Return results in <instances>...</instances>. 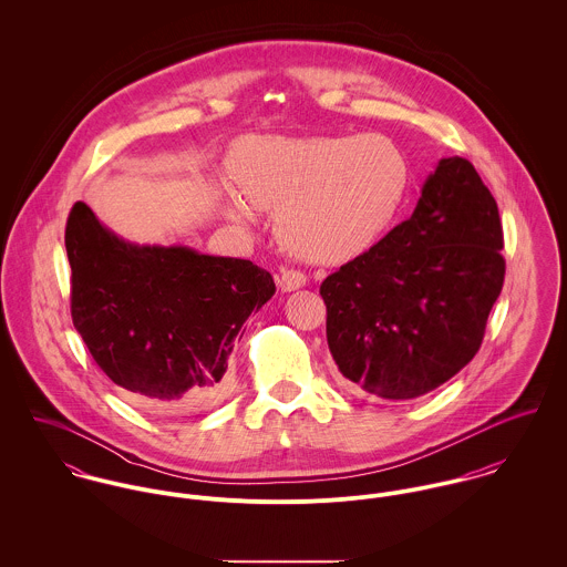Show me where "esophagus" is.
I'll list each match as a JSON object with an SVG mask.
<instances>
[{"instance_id":"esophagus-1","label":"esophagus","mask_w":567,"mask_h":567,"mask_svg":"<svg viewBox=\"0 0 567 567\" xmlns=\"http://www.w3.org/2000/svg\"><path fill=\"white\" fill-rule=\"evenodd\" d=\"M308 281V277L301 272V270H295V268H286L281 270V275L277 277V284L281 288V292H295L299 288H303Z\"/></svg>"}]
</instances>
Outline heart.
<instances>
[{
	"label": "heart",
	"instance_id": "1",
	"mask_svg": "<svg viewBox=\"0 0 567 567\" xmlns=\"http://www.w3.org/2000/svg\"><path fill=\"white\" fill-rule=\"evenodd\" d=\"M231 174L245 194L223 185L231 220L252 223L249 199L277 209L284 246L327 264L353 259L378 243L408 187L404 155L382 135L248 137L231 155Z\"/></svg>",
	"mask_w": 567,
	"mask_h": 567
}]
</instances>
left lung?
<instances>
[{"label":"left lung","instance_id":"1","mask_svg":"<svg viewBox=\"0 0 567 567\" xmlns=\"http://www.w3.org/2000/svg\"><path fill=\"white\" fill-rule=\"evenodd\" d=\"M502 246L497 205L476 167L441 159L412 216L321 286L342 378L386 400L454 378L478 353L502 292Z\"/></svg>","mask_w":567,"mask_h":567}]
</instances>
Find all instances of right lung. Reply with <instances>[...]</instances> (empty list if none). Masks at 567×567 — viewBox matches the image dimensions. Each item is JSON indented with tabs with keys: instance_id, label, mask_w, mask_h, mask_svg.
Segmentation results:
<instances>
[{
	"instance_id": "right-lung-1",
	"label": "right lung",
	"mask_w": 567,
	"mask_h": 567,
	"mask_svg": "<svg viewBox=\"0 0 567 567\" xmlns=\"http://www.w3.org/2000/svg\"><path fill=\"white\" fill-rule=\"evenodd\" d=\"M72 319L102 373L133 402L203 410L227 391L240 329L272 295L248 259L120 238L76 203L65 229Z\"/></svg>"
}]
</instances>
